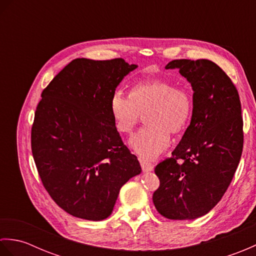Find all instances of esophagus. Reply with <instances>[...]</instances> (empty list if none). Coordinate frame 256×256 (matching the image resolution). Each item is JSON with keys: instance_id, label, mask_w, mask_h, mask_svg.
I'll use <instances>...</instances> for the list:
<instances>
[{"instance_id": "34e87169", "label": "esophagus", "mask_w": 256, "mask_h": 256, "mask_svg": "<svg viewBox=\"0 0 256 256\" xmlns=\"http://www.w3.org/2000/svg\"><path fill=\"white\" fill-rule=\"evenodd\" d=\"M140 167H142L143 172H150L153 170V164H152L148 160H140Z\"/></svg>"}]
</instances>
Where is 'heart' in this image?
<instances>
[{"mask_svg": "<svg viewBox=\"0 0 256 256\" xmlns=\"http://www.w3.org/2000/svg\"><path fill=\"white\" fill-rule=\"evenodd\" d=\"M110 112L121 133H131L146 112L148 125L131 138L130 148L140 158L152 160L170 145V132L177 134L186 128L192 113V96L189 89L170 80H143L133 86L130 96L114 92Z\"/></svg>", "mask_w": 256, "mask_h": 256, "instance_id": "1", "label": "heart"}]
</instances>
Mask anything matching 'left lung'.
I'll use <instances>...</instances> for the list:
<instances>
[{"instance_id":"obj_1","label":"left lung","mask_w":256,"mask_h":256,"mask_svg":"<svg viewBox=\"0 0 256 256\" xmlns=\"http://www.w3.org/2000/svg\"><path fill=\"white\" fill-rule=\"evenodd\" d=\"M166 69H179L192 84V116L170 158L155 174L160 184L155 208L170 220H192L221 200L243 150V120L238 90L218 64L208 59H176Z\"/></svg>"}]
</instances>
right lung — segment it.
Returning <instances> with one entry per match:
<instances>
[{"label":"right lung","mask_w":256,"mask_h":256,"mask_svg":"<svg viewBox=\"0 0 256 256\" xmlns=\"http://www.w3.org/2000/svg\"><path fill=\"white\" fill-rule=\"evenodd\" d=\"M136 68L122 58H77L42 94L32 128V157L52 200L77 218L106 219L120 189L142 172L110 112L116 86Z\"/></svg>","instance_id":"1"}]
</instances>
